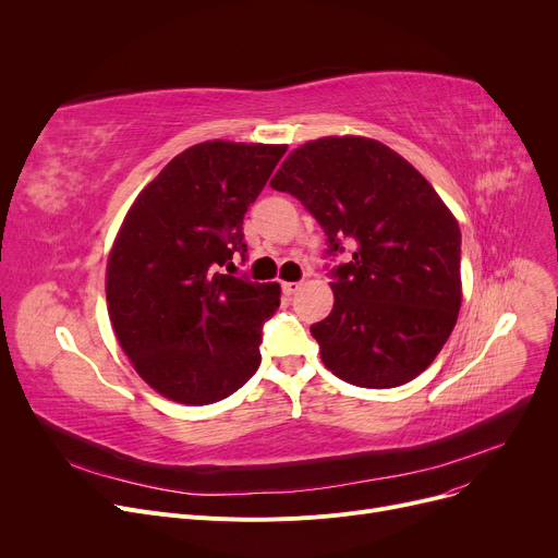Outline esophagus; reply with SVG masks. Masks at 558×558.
Segmentation results:
<instances>
[{"instance_id":"obj_1","label":"esophagus","mask_w":558,"mask_h":558,"mask_svg":"<svg viewBox=\"0 0 558 558\" xmlns=\"http://www.w3.org/2000/svg\"><path fill=\"white\" fill-rule=\"evenodd\" d=\"M299 289H301V282H282V294H284V296L296 294Z\"/></svg>"}]
</instances>
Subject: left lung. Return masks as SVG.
<instances>
[{"label":"left lung","instance_id":"1","mask_svg":"<svg viewBox=\"0 0 558 558\" xmlns=\"http://www.w3.org/2000/svg\"><path fill=\"white\" fill-rule=\"evenodd\" d=\"M271 187L296 196L326 232L335 305L310 328L343 383L391 389L421 375L461 307V232L448 205L383 142L343 135L291 151Z\"/></svg>","mask_w":558,"mask_h":558}]
</instances>
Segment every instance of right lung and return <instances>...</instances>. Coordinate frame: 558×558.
<instances>
[{
    "label": "right lung",
    "instance_id": "add662e5",
    "mask_svg": "<svg viewBox=\"0 0 558 558\" xmlns=\"http://www.w3.org/2000/svg\"><path fill=\"white\" fill-rule=\"evenodd\" d=\"M284 144L210 140L175 156L117 232L106 269L108 316L133 368L160 396L210 404L259 366L262 326L278 282L221 271L246 259L244 215Z\"/></svg>",
    "mask_w": 558,
    "mask_h": 558
}]
</instances>
